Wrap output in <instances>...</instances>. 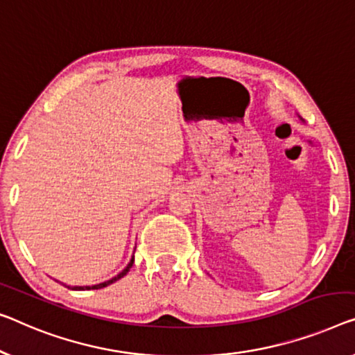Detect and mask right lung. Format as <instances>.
I'll return each instance as SVG.
<instances>
[{"label": "right lung", "mask_w": 355, "mask_h": 355, "mask_svg": "<svg viewBox=\"0 0 355 355\" xmlns=\"http://www.w3.org/2000/svg\"><path fill=\"white\" fill-rule=\"evenodd\" d=\"M132 264H134V257H132V260H130V263L127 264V266L123 269V272H119L118 276H114L113 279H110V280H107V282H102V284H97V285H92V287H73V290H98V288H103V287H107V285H110V284H113V282H116V280H119L121 277H124L127 272L130 271V268H132ZM70 288V287H68Z\"/></svg>", "instance_id": "add662e5"}]
</instances>
